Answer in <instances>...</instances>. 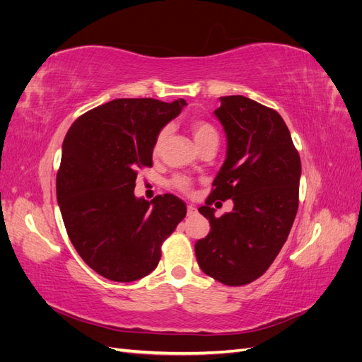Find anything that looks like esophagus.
I'll list each match as a JSON object with an SVG mask.
<instances>
[{
  "label": "esophagus",
  "instance_id": "esophagus-1",
  "mask_svg": "<svg viewBox=\"0 0 362 362\" xmlns=\"http://www.w3.org/2000/svg\"><path fill=\"white\" fill-rule=\"evenodd\" d=\"M196 213H198V210H196V206L193 204H189L187 205V214L189 216H194Z\"/></svg>",
  "mask_w": 362,
  "mask_h": 362
}]
</instances>
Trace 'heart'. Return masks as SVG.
I'll return each mask as SVG.
<instances>
[{
	"label": "heart",
	"mask_w": 362,
	"mask_h": 362,
	"mask_svg": "<svg viewBox=\"0 0 362 362\" xmlns=\"http://www.w3.org/2000/svg\"><path fill=\"white\" fill-rule=\"evenodd\" d=\"M166 133H168L166 129H161L158 133V136L154 141V152H156V154L160 151L163 140H164V137H166ZM192 134H193V139H194L196 145H198V146H201L204 144H208V141H217V144H218L217 129L210 122H206V120H194V122L192 124ZM173 185L177 189L182 190V192H187L189 187H190V182L185 178L178 177V178L173 180Z\"/></svg>",
	"instance_id": "obj_1"
}]
</instances>
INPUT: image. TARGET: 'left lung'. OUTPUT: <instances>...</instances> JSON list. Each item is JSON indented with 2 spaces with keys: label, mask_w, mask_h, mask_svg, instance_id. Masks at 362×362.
Returning a JSON list of instances; mask_svg holds the SVG:
<instances>
[{
  "label": "left lung",
  "mask_w": 362,
  "mask_h": 362,
  "mask_svg": "<svg viewBox=\"0 0 362 362\" xmlns=\"http://www.w3.org/2000/svg\"><path fill=\"white\" fill-rule=\"evenodd\" d=\"M214 110L226 134V158L199 213L210 233L194 245L198 264L225 286H246L264 273L286 243L299 206L300 157L278 112L242 95L222 96ZM233 212L214 216V200Z\"/></svg>",
  "instance_id": "left-lung-1"
}]
</instances>
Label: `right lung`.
<instances>
[{
  "instance_id": "add662e5",
  "label": "right lung",
  "mask_w": 362,
  "mask_h": 362,
  "mask_svg": "<svg viewBox=\"0 0 362 362\" xmlns=\"http://www.w3.org/2000/svg\"><path fill=\"white\" fill-rule=\"evenodd\" d=\"M182 98H122L84 113L62 146L57 202L71 242L87 266L116 282L154 270L161 245L187 206L170 193L136 198L137 169L152 166L154 141L177 117Z\"/></svg>"
}]
</instances>
